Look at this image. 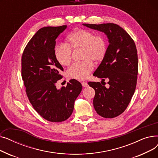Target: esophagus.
<instances>
[{
  "label": "esophagus",
  "mask_w": 158,
  "mask_h": 158,
  "mask_svg": "<svg viewBox=\"0 0 158 158\" xmlns=\"http://www.w3.org/2000/svg\"><path fill=\"white\" fill-rule=\"evenodd\" d=\"M82 86H83V87H86V86H88V84H87V82H82Z\"/></svg>",
  "instance_id": "esophagus-1"
}]
</instances>
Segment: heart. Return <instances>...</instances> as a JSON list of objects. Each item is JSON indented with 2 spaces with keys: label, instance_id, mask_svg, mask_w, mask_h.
<instances>
[{
  "label": "heart",
  "instance_id": "heart-1",
  "mask_svg": "<svg viewBox=\"0 0 158 158\" xmlns=\"http://www.w3.org/2000/svg\"><path fill=\"white\" fill-rule=\"evenodd\" d=\"M67 44H60L54 48L57 61L63 66H67L72 61V50L81 49V62L76 63L67 70L70 78L83 80L86 79L94 69L92 61L96 63L104 60L107 51L106 37L101 34L95 35L86 29L73 31L67 37Z\"/></svg>",
  "mask_w": 158,
  "mask_h": 158
}]
</instances>
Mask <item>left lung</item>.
<instances>
[{"instance_id":"8db88e82","label":"left lung","mask_w":158,"mask_h":158,"mask_svg":"<svg viewBox=\"0 0 158 158\" xmlns=\"http://www.w3.org/2000/svg\"><path fill=\"white\" fill-rule=\"evenodd\" d=\"M83 25L104 32L109 39L106 55L94 76L104 82L107 78L110 86L107 89L99 82L88 84L95 91L94 106L97 114L112 118L126 110L135 93L138 72L136 47L130 35L117 24Z\"/></svg>"}]
</instances>
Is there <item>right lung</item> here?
<instances>
[{"label":"right lung","mask_w":158,"mask_h":158,"mask_svg":"<svg viewBox=\"0 0 158 158\" xmlns=\"http://www.w3.org/2000/svg\"><path fill=\"white\" fill-rule=\"evenodd\" d=\"M67 26L45 27L29 40L22 56V77L26 95L36 111L45 120L60 122L68 119L82 85L71 79L66 86L57 89L62 78V66L54 56L56 39Z\"/></svg>","instance_id":"obj_1"}]
</instances>
